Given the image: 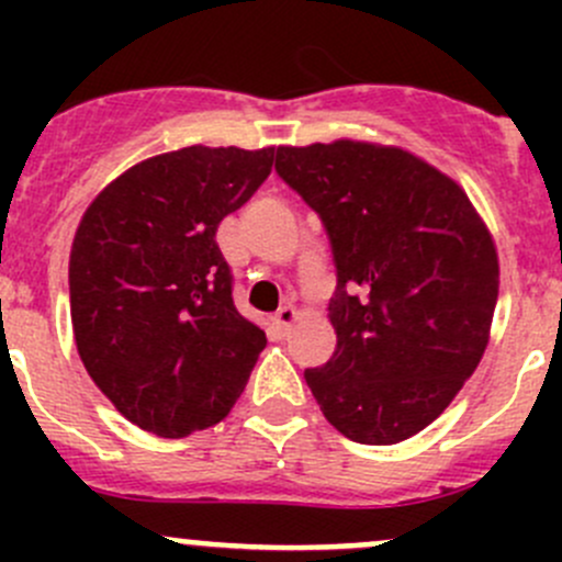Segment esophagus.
I'll return each instance as SVG.
<instances>
[{
	"instance_id": "34e87169",
	"label": "esophagus",
	"mask_w": 562,
	"mask_h": 562,
	"mask_svg": "<svg viewBox=\"0 0 562 562\" xmlns=\"http://www.w3.org/2000/svg\"><path fill=\"white\" fill-rule=\"evenodd\" d=\"M274 321H277V326L282 328V331H291V326H293V323L299 321V313H296V307H291V304H285V307H280V310H277Z\"/></svg>"
}]
</instances>
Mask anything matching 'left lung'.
I'll use <instances>...</instances> for the list:
<instances>
[{
    "label": "left lung",
    "instance_id": "obj_1",
    "mask_svg": "<svg viewBox=\"0 0 562 562\" xmlns=\"http://www.w3.org/2000/svg\"><path fill=\"white\" fill-rule=\"evenodd\" d=\"M277 173L321 214L337 263V350L304 372L356 443L394 446L435 422L490 342L501 263L451 176L402 146H280Z\"/></svg>",
    "mask_w": 562,
    "mask_h": 562
}]
</instances>
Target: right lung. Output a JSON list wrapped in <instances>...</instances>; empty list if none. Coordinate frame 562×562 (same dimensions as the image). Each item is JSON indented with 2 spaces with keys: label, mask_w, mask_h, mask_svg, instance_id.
Segmentation results:
<instances>
[{
  "label": "right lung",
  "mask_w": 562,
  "mask_h": 562,
  "mask_svg": "<svg viewBox=\"0 0 562 562\" xmlns=\"http://www.w3.org/2000/svg\"><path fill=\"white\" fill-rule=\"evenodd\" d=\"M274 166V146H184L98 192L70 249L78 356L119 413L160 438L223 422L266 334L236 310L217 225Z\"/></svg>",
  "instance_id": "add662e5"
}]
</instances>
